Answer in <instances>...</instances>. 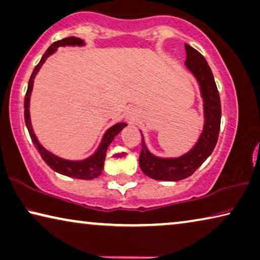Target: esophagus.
Returning a JSON list of instances; mask_svg holds the SVG:
<instances>
[{"label":"esophagus","mask_w":260,"mask_h":260,"mask_svg":"<svg viewBox=\"0 0 260 260\" xmlns=\"http://www.w3.org/2000/svg\"><path fill=\"white\" fill-rule=\"evenodd\" d=\"M137 117H138V113L135 110H129L128 112H127V118H128L129 121H132V122L135 120V118Z\"/></svg>","instance_id":"obj_1"}]
</instances>
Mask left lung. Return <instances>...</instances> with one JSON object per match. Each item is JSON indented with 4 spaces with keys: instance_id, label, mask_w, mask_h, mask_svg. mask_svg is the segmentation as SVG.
I'll return each mask as SVG.
<instances>
[{
    "instance_id": "obj_1",
    "label": "left lung",
    "mask_w": 260,
    "mask_h": 260,
    "mask_svg": "<svg viewBox=\"0 0 260 260\" xmlns=\"http://www.w3.org/2000/svg\"><path fill=\"white\" fill-rule=\"evenodd\" d=\"M185 66L199 84L204 102V128L199 140L189 151L179 157L163 158L151 154L142 137V150L139 164L143 174L156 180L177 182L187 178L212 154L217 142L221 123V102L213 73L207 61L199 52L185 44Z\"/></svg>"
}]
</instances>
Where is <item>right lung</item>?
Wrapping results in <instances>:
<instances>
[{
  "instance_id": "right-lung-1",
  "label": "right lung",
  "mask_w": 260,
  "mask_h": 260,
  "mask_svg": "<svg viewBox=\"0 0 260 260\" xmlns=\"http://www.w3.org/2000/svg\"><path fill=\"white\" fill-rule=\"evenodd\" d=\"M61 46H84V41L80 38H76V37H68V38H64L62 40L55 41V43H53L51 46L47 48V51L45 52V54L41 57L39 63L36 66L34 72H32L30 80H28L27 91L25 94V100H24V119H25V125L27 127L28 134H30L32 142H34L35 147L38 149L41 158L45 160V163H46L52 170H54L57 174L73 177V178L77 179H93L102 175L103 169H104L106 150H108L111 142L113 141V139L120 133L123 129V127L127 126L126 122H118L112 127H110V128L105 132L104 137H103L97 150L94 151L91 156H89L88 158L81 160L64 159L54 154H52L51 151L45 149V148L40 145L34 129H32L30 118V97L32 93V88H34L36 75L40 71L41 66L45 63L47 57L49 55H52L53 53H55L57 47Z\"/></svg>"
}]
</instances>
